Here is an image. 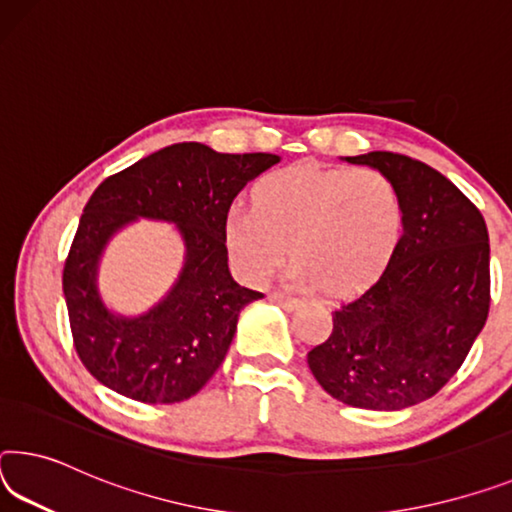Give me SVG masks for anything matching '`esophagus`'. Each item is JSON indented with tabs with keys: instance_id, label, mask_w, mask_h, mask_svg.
<instances>
[{
	"instance_id": "34e87169",
	"label": "esophagus",
	"mask_w": 512,
	"mask_h": 512,
	"mask_svg": "<svg viewBox=\"0 0 512 512\" xmlns=\"http://www.w3.org/2000/svg\"><path fill=\"white\" fill-rule=\"evenodd\" d=\"M271 300H273V303H278L280 307H285V310H296V307L300 305V300L294 298V296H289V294H273Z\"/></svg>"
}]
</instances>
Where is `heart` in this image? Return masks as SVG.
Returning <instances> with one entry per match:
<instances>
[{"instance_id":"1","label":"heart","mask_w":512,"mask_h":512,"mask_svg":"<svg viewBox=\"0 0 512 512\" xmlns=\"http://www.w3.org/2000/svg\"><path fill=\"white\" fill-rule=\"evenodd\" d=\"M248 209L225 218V246L246 282L269 280L285 262L298 287L332 296L376 280L401 234V198L373 168L289 166L259 177Z\"/></svg>"}]
</instances>
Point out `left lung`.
<instances>
[{"mask_svg":"<svg viewBox=\"0 0 512 512\" xmlns=\"http://www.w3.org/2000/svg\"><path fill=\"white\" fill-rule=\"evenodd\" d=\"M378 168L401 198L403 234L387 269L332 312L307 364L332 399L401 410L456 376L490 312V241L478 207L435 168L405 154L346 157Z\"/></svg>","mask_w":512,"mask_h":512,"instance_id":"left-lung-1","label":"left lung"}]
</instances>
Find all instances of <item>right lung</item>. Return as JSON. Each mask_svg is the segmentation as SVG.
Masks as SVG:
<instances>
[{
	"mask_svg": "<svg viewBox=\"0 0 512 512\" xmlns=\"http://www.w3.org/2000/svg\"><path fill=\"white\" fill-rule=\"evenodd\" d=\"M278 161L269 152L175 143L97 186L63 266L72 342L93 378L141 403H177L205 387L225 360L239 312L262 298L227 269L225 218L243 186ZM139 215L180 226L187 262L157 308L125 320L103 307L94 273L110 234Z\"/></svg>",
	"mask_w": 512,
	"mask_h": 512,
	"instance_id": "obj_1",
	"label": "right lung"
}]
</instances>
